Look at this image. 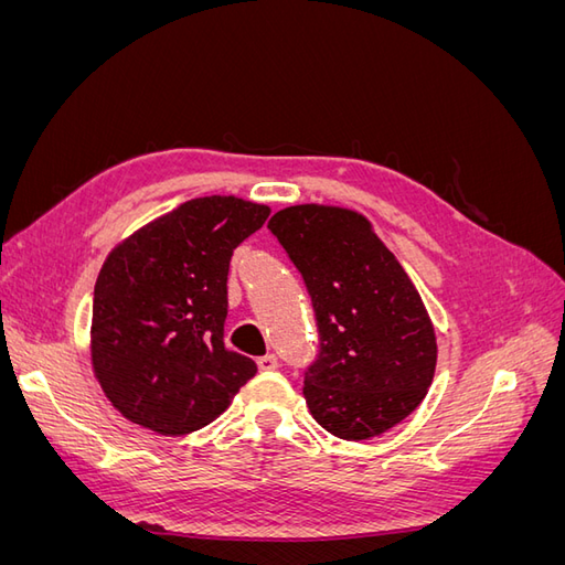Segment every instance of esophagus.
<instances>
[{
    "instance_id": "obj_1",
    "label": "esophagus",
    "mask_w": 565,
    "mask_h": 565,
    "mask_svg": "<svg viewBox=\"0 0 565 565\" xmlns=\"http://www.w3.org/2000/svg\"><path fill=\"white\" fill-rule=\"evenodd\" d=\"M256 365H259L262 372H270V370L278 367V358L273 355V353H266V355L259 358V361H256Z\"/></svg>"
}]
</instances>
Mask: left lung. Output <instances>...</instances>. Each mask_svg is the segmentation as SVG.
<instances>
[{
	"label": "left lung",
	"mask_w": 565,
	"mask_h": 565,
	"mask_svg": "<svg viewBox=\"0 0 565 565\" xmlns=\"http://www.w3.org/2000/svg\"><path fill=\"white\" fill-rule=\"evenodd\" d=\"M268 231L313 303L318 353L303 370L313 419L344 440L384 434L424 401L436 370V334L415 285L351 210L299 204L273 214Z\"/></svg>",
	"instance_id": "1"
}]
</instances>
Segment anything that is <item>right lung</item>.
Listing matches in <instances>:
<instances>
[{
  "instance_id": "1",
  "label": "right lung",
  "mask_w": 565,
  "mask_h": 565,
  "mask_svg": "<svg viewBox=\"0 0 565 565\" xmlns=\"http://www.w3.org/2000/svg\"><path fill=\"white\" fill-rule=\"evenodd\" d=\"M270 210L241 198H195L136 231L98 273L92 363L110 403L164 436L198 431L231 405L256 363L228 351L233 249Z\"/></svg>"
}]
</instances>
